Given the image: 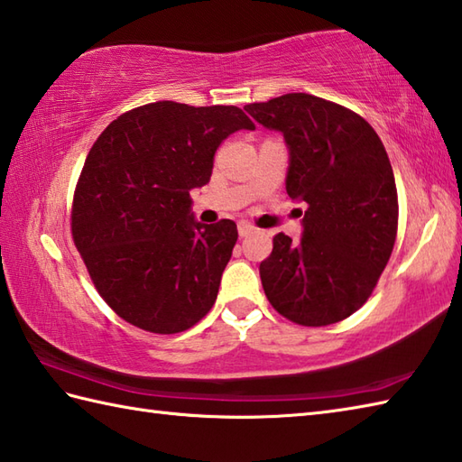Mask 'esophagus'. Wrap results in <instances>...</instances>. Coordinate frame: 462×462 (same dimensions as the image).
I'll list each match as a JSON object with an SVG mask.
<instances>
[{
    "label": "esophagus",
    "instance_id": "34e87169",
    "mask_svg": "<svg viewBox=\"0 0 462 462\" xmlns=\"http://www.w3.org/2000/svg\"><path fill=\"white\" fill-rule=\"evenodd\" d=\"M255 225H251L249 221H239V235L241 237H249V235L255 233Z\"/></svg>",
    "mask_w": 462,
    "mask_h": 462
}]
</instances>
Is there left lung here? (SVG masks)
<instances>
[{
    "mask_svg": "<svg viewBox=\"0 0 462 462\" xmlns=\"http://www.w3.org/2000/svg\"><path fill=\"white\" fill-rule=\"evenodd\" d=\"M245 111L283 134L287 193L307 205L303 237H273L261 261L273 309L303 327L343 321L371 297L397 239L393 167L374 129L351 109L309 93H287Z\"/></svg>",
    "mask_w": 462,
    "mask_h": 462,
    "instance_id": "obj_1",
    "label": "left lung"
}]
</instances>
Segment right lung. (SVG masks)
I'll list each match as a JSON object with an SVG mask.
<instances>
[{"label":"right lung","mask_w":462,"mask_h":462,"mask_svg":"<svg viewBox=\"0 0 462 462\" xmlns=\"http://www.w3.org/2000/svg\"><path fill=\"white\" fill-rule=\"evenodd\" d=\"M255 124L235 106L155 101L93 143L73 193L71 235L101 299L143 331L173 335L209 313L237 243L231 219L193 221L223 139Z\"/></svg>","instance_id":"add662e5"}]
</instances>
